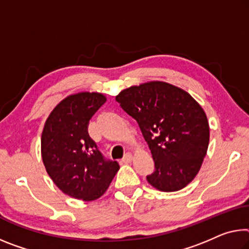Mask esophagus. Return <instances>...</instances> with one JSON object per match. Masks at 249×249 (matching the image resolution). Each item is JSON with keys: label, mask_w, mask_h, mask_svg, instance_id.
Wrapping results in <instances>:
<instances>
[{"label": "esophagus", "mask_w": 249, "mask_h": 249, "mask_svg": "<svg viewBox=\"0 0 249 249\" xmlns=\"http://www.w3.org/2000/svg\"><path fill=\"white\" fill-rule=\"evenodd\" d=\"M133 160V154L132 153H126L125 156L123 157L124 163H131Z\"/></svg>", "instance_id": "1"}]
</instances>
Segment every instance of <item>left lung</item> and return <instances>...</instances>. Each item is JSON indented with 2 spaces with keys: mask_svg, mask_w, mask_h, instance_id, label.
I'll return each instance as SVG.
<instances>
[{
  "mask_svg": "<svg viewBox=\"0 0 249 249\" xmlns=\"http://www.w3.org/2000/svg\"><path fill=\"white\" fill-rule=\"evenodd\" d=\"M139 124L155 169L146 176L161 192H176L194 179L210 142L206 114L187 92L165 82L126 89L116 96Z\"/></svg>",
  "mask_w": 249,
  "mask_h": 249,
  "instance_id": "8db88e82",
  "label": "left lung"
}]
</instances>
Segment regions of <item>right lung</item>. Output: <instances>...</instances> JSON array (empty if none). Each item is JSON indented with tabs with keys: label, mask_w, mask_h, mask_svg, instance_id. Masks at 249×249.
Returning <instances> with one entry per match:
<instances>
[{
	"label": "right lung",
	"mask_w": 249,
	"mask_h": 249,
	"mask_svg": "<svg viewBox=\"0 0 249 249\" xmlns=\"http://www.w3.org/2000/svg\"><path fill=\"white\" fill-rule=\"evenodd\" d=\"M105 101L102 94L88 92L64 98L50 114L42 133L47 174L63 193L88 202L104 194L120 169L89 135V120Z\"/></svg>",
	"instance_id": "obj_1"
}]
</instances>
